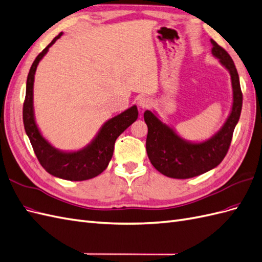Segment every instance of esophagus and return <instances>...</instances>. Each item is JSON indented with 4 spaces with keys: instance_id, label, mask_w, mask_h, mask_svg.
<instances>
[{
    "instance_id": "1",
    "label": "esophagus",
    "mask_w": 262,
    "mask_h": 262,
    "mask_svg": "<svg viewBox=\"0 0 262 262\" xmlns=\"http://www.w3.org/2000/svg\"><path fill=\"white\" fill-rule=\"evenodd\" d=\"M138 104H139L140 108H147L148 105L151 104V100L146 97H141V98H139Z\"/></svg>"
}]
</instances>
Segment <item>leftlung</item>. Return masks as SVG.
<instances>
[{
    "mask_svg": "<svg viewBox=\"0 0 262 262\" xmlns=\"http://www.w3.org/2000/svg\"><path fill=\"white\" fill-rule=\"evenodd\" d=\"M211 54L228 70L232 88V103L225 123L209 139L193 142L182 138L173 126L162 121L155 111L146 110V153L160 173L172 179H190L221 164L229 148L232 133L243 107V94L235 63L224 48L210 39Z\"/></svg>",
    "mask_w": 262,
    "mask_h": 262,
    "instance_id": "obj_1",
    "label": "left lung"
}]
</instances>
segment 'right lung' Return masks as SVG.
Instances as JSON below:
<instances>
[{
    "instance_id": "obj_1",
    "label": "right lung",
    "mask_w": 262,
    "mask_h": 262,
    "mask_svg": "<svg viewBox=\"0 0 262 262\" xmlns=\"http://www.w3.org/2000/svg\"><path fill=\"white\" fill-rule=\"evenodd\" d=\"M59 33L36 59L30 69L26 81V96L23 105V122L25 132L40 165L58 179L67 181H86L94 179L107 168L114 155L115 142L125 129L136 121L139 116L134 104L121 114L109 119L99 129L90 142L77 151H63L55 147L41 134L34 112V79L39 61L48 53L55 41L61 37Z\"/></svg>"
}]
</instances>
